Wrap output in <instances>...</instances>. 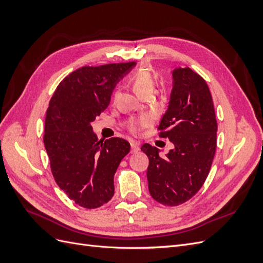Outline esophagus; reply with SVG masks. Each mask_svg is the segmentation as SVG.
I'll list each match as a JSON object with an SVG mask.
<instances>
[{
	"label": "esophagus",
	"instance_id": "1",
	"mask_svg": "<svg viewBox=\"0 0 263 263\" xmlns=\"http://www.w3.org/2000/svg\"><path fill=\"white\" fill-rule=\"evenodd\" d=\"M130 147H132V153H133V154L137 153V151H139V149H140L139 142H137V141H132V142H130Z\"/></svg>",
	"mask_w": 263,
	"mask_h": 263
}]
</instances>
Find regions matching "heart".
Returning <instances> with one entry per match:
<instances>
[{
    "label": "heart",
    "instance_id": "1",
    "mask_svg": "<svg viewBox=\"0 0 263 263\" xmlns=\"http://www.w3.org/2000/svg\"><path fill=\"white\" fill-rule=\"evenodd\" d=\"M132 85L139 97L144 98L145 95L151 94L155 89L156 79L153 73L146 68H140L132 77ZM150 124L148 116H141L138 118H130L125 124L127 130L132 134H138L141 128L147 127Z\"/></svg>",
    "mask_w": 263,
    "mask_h": 263
}]
</instances>
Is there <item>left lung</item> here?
Returning a JSON list of instances; mask_svg holds the SVG:
<instances>
[{
    "label": "left lung",
    "instance_id": "8db88e82",
    "mask_svg": "<svg viewBox=\"0 0 263 263\" xmlns=\"http://www.w3.org/2000/svg\"><path fill=\"white\" fill-rule=\"evenodd\" d=\"M169 106L158 126L159 137L174 148L164 158L149 144L141 151L149 159L148 189L154 200L178 206L192 198L208 178L216 153L217 122L212 94L204 79L192 69L172 71Z\"/></svg>",
    "mask_w": 263,
    "mask_h": 263
}]
</instances>
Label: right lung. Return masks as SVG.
I'll list each match as a JSON object with an SVG mask.
<instances>
[{"label":"right lung","instance_id":"obj_1","mask_svg":"<svg viewBox=\"0 0 263 263\" xmlns=\"http://www.w3.org/2000/svg\"><path fill=\"white\" fill-rule=\"evenodd\" d=\"M135 63L79 68L59 83L49 102L44 144L50 169L58 186L81 208L98 209L114 195V174L130 145L119 137L99 140L91 123Z\"/></svg>","mask_w":263,"mask_h":263}]
</instances>
